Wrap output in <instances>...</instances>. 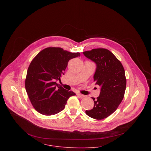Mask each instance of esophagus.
Listing matches in <instances>:
<instances>
[{
    "label": "esophagus",
    "instance_id": "1",
    "mask_svg": "<svg viewBox=\"0 0 151 151\" xmlns=\"http://www.w3.org/2000/svg\"><path fill=\"white\" fill-rule=\"evenodd\" d=\"M77 96H78L79 98H84L86 97L85 95H82V94H80V93H78V94H77Z\"/></svg>",
    "mask_w": 151,
    "mask_h": 151
}]
</instances>
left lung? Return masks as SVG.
<instances>
[{
  "instance_id": "1",
  "label": "left lung",
  "mask_w": 151,
  "mask_h": 151,
  "mask_svg": "<svg viewBox=\"0 0 151 151\" xmlns=\"http://www.w3.org/2000/svg\"><path fill=\"white\" fill-rule=\"evenodd\" d=\"M83 54L96 63L93 80L95 84L101 86L99 96L92 98L93 108L86 113L91 118L102 120L116 111L124 98L126 88L125 71L121 62L106 49H93Z\"/></svg>"
}]
</instances>
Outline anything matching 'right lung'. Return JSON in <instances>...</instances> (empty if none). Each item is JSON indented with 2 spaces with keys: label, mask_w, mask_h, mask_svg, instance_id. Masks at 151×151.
Segmentation results:
<instances>
[{
  "label": "right lung",
  "mask_w": 151,
  "mask_h": 151,
  "mask_svg": "<svg viewBox=\"0 0 151 151\" xmlns=\"http://www.w3.org/2000/svg\"><path fill=\"white\" fill-rule=\"evenodd\" d=\"M80 56L61 47H49L33 59L27 70L25 86L34 109L40 113L50 116L65 109L68 98L76 95L56 83L65 74L68 61Z\"/></svg>",
  "instance_id": "1"
}]
</instances>
